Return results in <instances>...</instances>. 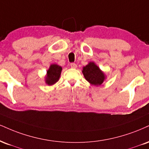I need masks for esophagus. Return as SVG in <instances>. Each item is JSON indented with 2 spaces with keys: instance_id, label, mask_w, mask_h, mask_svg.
Masks as SVG:
<instances>
[{
  "instance_id": "1",
  "label": "esophagus",
  "mask_w": 149,
  "mask_h": 149,
  "mask_svg": "<svg viewBox=\"0 0 149 149\" xmlns=\"http://www.w3.org/2000/svg\"><path fill=\"white\" fill-rule=\"evenodd\" d=\"M70 66H71V67L73 68V69H76L77 67V64L75 63H71L70 64Z\"/></svg>"
}]
</instances>
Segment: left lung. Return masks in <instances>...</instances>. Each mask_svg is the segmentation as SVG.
Instances as JSON below:
<instances>
[{
	"label": "left lung",
	"mask_w": 149,
	"mask_h": 149,
	"mask_svg": "<svg viewBox=\"0 0 149 149\" xmlns=\"http://www.w3.org/2000/svg\"><path fill=\"white\" fill-rule=\"evenodd\" d=\"M82 73L89 83L96 86L101 85L105 78L104 73L94 62H89L84 67Z\"/></svg>",
	"instance_id": "8db88e82"
}]
</instances>
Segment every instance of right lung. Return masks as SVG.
<instances>
[{"mask_svg": "<svg viewBox=\"0 0 149 149\" xmlns=\"http://www.w3.org/2000/svg\"><path fill=\"white\" fill-rule=\"evenodd\" d=\"M62 67L57 64H52L47 71V76L46 77V82L48 85H52L58 81L60 78Z\"/></svg>", "mask_w": 149, "mask_h": 149, "instance_id": "1", "label": "right lung"}]
</instances>
